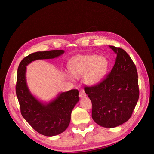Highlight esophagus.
<instances>
[{
    "label": "esophagus",
    "mask_w": 154,
    "mask_h": 154,
    "mask_svg": "<svg viewBox=\"0 0 154 154\" xmlns=\"http://www.w3.org/2000/svg\"><path fill=\"white\" fill-rule=\"evenodd\" d=\"M80 97H85L86 96H87V94H86V93L85 92V91H84V90H81L80 91Z\"/></svg>",
    "instance_id": "34e87169"
}]
</instances>
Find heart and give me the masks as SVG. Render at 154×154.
I'll use <instances>...</instances> for the list:
<instances>
[{
  "label": "heart",
  "mask_w": 154,
  "mask_h": 154,
  "mask_svg": "<svg viewBox=\"0 0 154 154\" xmlns=\"http://www.w3.org/2000/svg\"><path fill=\"white\" fill-rule=\"evenodd\" d=\"M109 67V60L103 55H79L72 58L69 63V69L73 76L79 78L84 75L85 83L90 85L97 84L103 80ZM71 75L67 73L66 75L69 80H73Z\"/></svg>",
  "instance_id": "heart-1"
}]
</instances>
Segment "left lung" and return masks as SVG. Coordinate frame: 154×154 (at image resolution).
I'll return each instance as SVG.
<instances>
[{"mask_svg": "<svg viewBox=\"0 0 154 154\" xmlns=\"http://www.w3.org/2000/svg\"><path fill=\"white\" fill-rule=\"evenodd\" d=\"M117 54L114 66L104 80L85 87L92 102V117L101 127L114 128L130 119L139 96L136 66L125 50L109 45Z\"/></svg>", "mask_w": 154, "mask_h": 154, "instance_id": "8db88e82", "label": "left lung"}]
</instances>
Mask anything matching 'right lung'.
Returning a JSON list of instances; mask_svg holds the SVG:
<instances>
[{"instance_id":"right-lung-1","label":"right lung","mask_w":154,"mask_h":154,"mask_svg":"<svg viewBox=\"0 0 154 154\" xmlns=\"http://www.w3.org/2000/svg\"><path fill=\"white\" fill-rule=\"evenodd\" d=\"M63 50L38 51L27 56L18 67L16 94L20 112L32 128L45 136H54L67 129L73 108L78 102L79 92L72 89L60 93L53 100L44 103L32 95L27 85L26 66L37 60L53 59L64 53Z\"/></svg>"}]
</instances>
